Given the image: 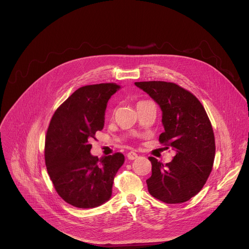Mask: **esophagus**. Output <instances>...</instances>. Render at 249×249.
Wrapping results in <instances>:
<instances>
[{"instance_id":"34e87169","label":"esophagus","mask_w":249,"mask_h":249,"mask_svg":"<svg viewBox=\"0 0 249 249\" xmlns=\"http://www.w3.org/2000/svg\"><path fill=\"white\" fill-rule=\"evenodd\" d=\"M127 158H128V160H136L138 158V155L135 152H129L128 155H127Z\"/></svg>"}]
</instances>
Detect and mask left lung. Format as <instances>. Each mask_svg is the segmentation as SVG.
<instances>
[{
    "label": "left lung",
    "mask_w": 249,
    "mask_h": 249,
    "mask_svg": "<svg viewBox=\"0 0 249 249\" xmlns=\"http://www.w3.org/2000/svg\"><path fill=\"white\" fill-rule=\"evenodd\" d=\"M135 85L146 91L162 111L164 132L160 143L176 155L165 165L150 157V194L166 204L183 203L198 194L214 164L216 145L211 121L199 99L174 83L150 81Z\"/></svg>",
    "instance_id": "left-lung-1"
}]
</instances>
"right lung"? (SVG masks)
<instances>
[{"label":"right lung","instance_id":"add662e5","mask_svg":"<svg viewBox=\"0 0 249 249\" xmlns=\"http://www.w3.org/2000/svg\"><path fill=\"white\" fill-rule=\"evenodd\" d=\"M120 86H85L55 111L45 138V164L58 195L68 204L88 209L108 201L114 176L124 163L121 153L98 159L90 140L103 129L108 99Z\"/></svg>","mask_w":249,"mask_h":249}]
</instances>
